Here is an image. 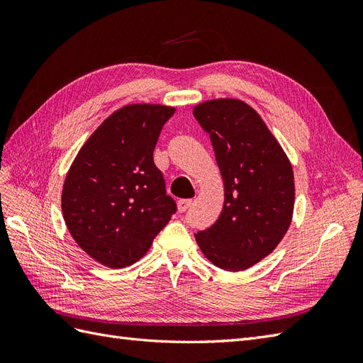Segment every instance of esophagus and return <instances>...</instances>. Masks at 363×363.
<instances>
[{
  "instance_id": "esophagus-1",
  "label": "esophagus",
  "mask_w": 363,
  "mask_h": 363,
  "mask_svg": "<svg viewBox=\"0 0 363 363\" xmlns=\"http://www.w3.org/2000/svg\"><path fill=\"white\" fill-rule=\"evenodd\" d=\"M191 206H192V200H179V201H177V208H179L180 213L188 211V208H189Z\"/></svg>"
}]
</instances>
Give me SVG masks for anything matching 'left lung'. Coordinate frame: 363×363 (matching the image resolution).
<instances>
[{"instance_id":"8db88e82","label":"left lung","mask_w":363,"mask_h":363,"mask_svg":"<svg viewBox=\"0 0 363 363\" xmlns=\"http://www.w3.org/2000/svg\"><path fill=\"white\" fill-rule=\"evenodd\" d=\"M194 116L211 135L224 183L216 223L195 233L203 255L225 271H244L276 250L292 223V164L265 121L247 103L218 98Z\"/></svg>"}]
</instances>
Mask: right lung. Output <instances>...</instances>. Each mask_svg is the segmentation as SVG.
Instances as JSON below:
<instances>
[{"label":"right lung","instance_id":"obj_1","mask_svg":"<svg viewBox=\"0 0 363 363\" xmlns=\"http://www.w3.org/2000/svg\"><path fill=\"white\" fill-rule=\"evenodd\" d=\"M174 112L162 104L118 108L84 142L65 179V224L77 245L107 268L144 257L177 211L152 160Z\"/></svg>","mask_w":363,"mask_h":363}]
</instances>
